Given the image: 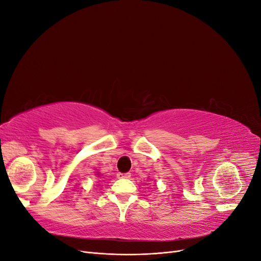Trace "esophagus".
Instances as JSON below:
<instances>
[{
    "mask_svg": "<svg viewBox=\"0 0 261 261\" xmlns=\"http://www.w3.org/2000/svg\"><path fill=\"white\" fill-rule=\"evenodd\" d=\"M117 177L122 179H127L130 177V173H117Z\"/></svg>",
    "mask_w": 261,
    "mask_h": 261,
    "instance_id": "esophagus-1",
    "label": "esophagus"
}]
</instances>
